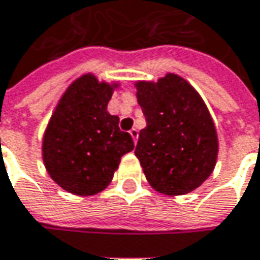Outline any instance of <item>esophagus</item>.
Returning <instances> with one entry per match:
<instances>
[{
    "mask_svg": "<svg viewBox=\"0 0 260 260\" xmlns=\"http://www.w3.org/2000/svg\"><path fill=\"white\" fill-rule=\"evenodd\" d=\"M130 135H132V137H133V140H135L136 143V142H137V137H139V130L133 127V128L130 130Z\"/></svg>",
    "mask_w": 260,
    "mask_h": 260,
    "instance_id": "34e87169",
    "label": "esophagus"
}]
</instances>
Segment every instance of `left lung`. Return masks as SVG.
Listing matches in <instances>:
<instances>
[{"mask_svg": "<svg viewBox=\"0 0 260 260\" xmlns=\"http://www.w3.org/2000/svg\"><path fill=\"white\" fill-rule=\"evenodd\" d=\"M137 101L145 114L135 155L149 184L168 195H184L211 175L218 142L204 101L181 76L168 74L137 82Z\"/></svg>", "mask_w": 260, "mask_h": 260, "instance_id": "left-lung-1", "label": "left lung"}]
</instances>
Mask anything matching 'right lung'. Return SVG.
Listing matches in <instances>:
<instances>
[{
	"mask_svg": "<svg viewBox=\"0 0 260 260\" xmlns=\"http://www.w3.org/2000/svg\"><path fill=\"white\" fill-rule=\"evenodd\" d=\"M115 85L92 75L76 79L56 107L43 137V160L56 184L76 195H94L111 182L132 136L107 111Z\"/></svg>",
	"mask_w": 260,
	"mask_h": 260,
	"instance_id": "add662e5",
	"label": "right lung"
}]
</instances>
